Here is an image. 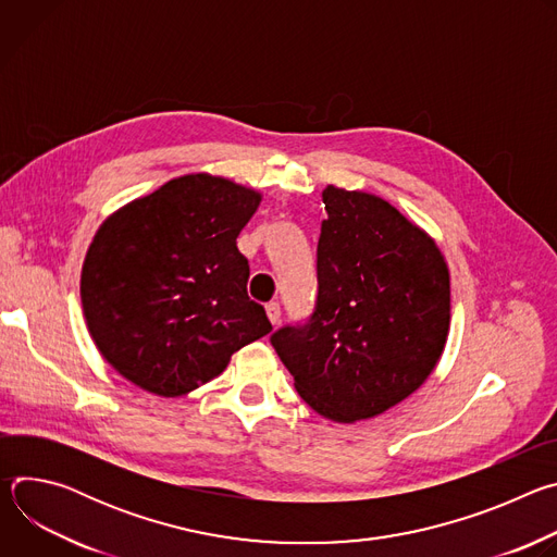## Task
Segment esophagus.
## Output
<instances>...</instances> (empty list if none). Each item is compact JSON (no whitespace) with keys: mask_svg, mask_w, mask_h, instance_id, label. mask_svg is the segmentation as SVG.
<instances>
[{"mask_svg":"<svg viewBox=\"0 0 557 557\" xmlns=\"http://www.w3.org/2000/svg\"><path fill=\"white\" fill-rule=\"evenodd\" d=\"M267 314H269V320H271L273 326H277L282 322V308H280L277 301H269L267 304Z\"/></svg>","mask_w":557,"mask_h":557,"instance_id":"1","label":"esophagus"}]
</instances>
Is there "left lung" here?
<instances>
[{"label":"left lung","mask_w":557,"mask_h":557,"mask_svg":"<svg viewBox=\"0 0 557 557\" xmlns=\"http://www.w3.org/2000/svg\"><path fill=\"white\" fill-rule=\"evenodd\" d=\"M317 297L271 335L301 399L352 423L401 404L434 370L449 331V273L432 237L389 202L329 185Z\"/></svg>","instance_id":"left-lung-1"}]
</instances>
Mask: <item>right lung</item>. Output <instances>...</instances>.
I'll use <instances>...</instances> for the list:
<instances>
[{"label":"right lung","instance_id":"obj_1","mask_svg":"<svg viewBox=\"0 0 557 557\" xmlns=\"http://www.w3.org/2000/svg\"><path fill=\"white\" fill-rule=\"evenodd\" d=\"M260 194L224 178L170 181L108 218L82 273L90 335L138 387L178 396L218 376L231 355L271 333L247 293L237 235Z\"/></svg>","mask_w":557,"mask_h":557}]
</instances>
